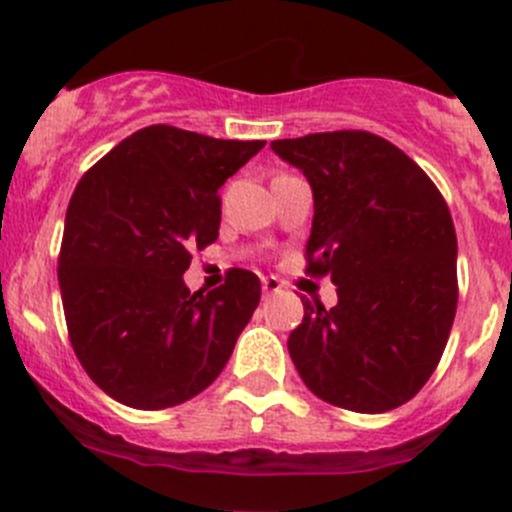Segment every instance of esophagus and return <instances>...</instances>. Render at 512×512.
<instances>
[{
  "instance_id": "esophagus-1",
  "label": "esophagus",
  "mask_w": 512,
  "mask_h": 512,
  "mask_svg": "<svg viewBox=\"0 0 512 512\" xmlns=\"http://www.w3.org/2000/svg\"><path fill=\"white\" fill-rule=\"evenodd\" d=\"M279 289H282V282L277 277H262V292H265V297H272Z\"/></svg>"
}]
</instances>
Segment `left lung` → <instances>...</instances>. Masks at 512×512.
<instances>
[{
    "instance_id": "left-lung-1",
    "label": "left lung",
    "mask_w": 512,
    "mask_h": 512,
    "mask_svg": "<svg viewBox=\"0 0 512 512\" xmlns=\"http://www.w3.org/2000/svg\"><path fill=\"white\" fill-rule=\"evenodd\" d=\"M314 191L306 274L338 304H304L289 355L333 407L380 414L410 402L439 365L459 301L456 230L434 181L363 129L274 139Z\"/></svg>"
}]
</instances>
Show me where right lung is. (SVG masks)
Segmentation results:
<instances>
[{
	"instance_id": "add662e5",
	"label": "right lung",
	"mask_w": 512,
	"mask_h": 512,
	"mask_svg": "<svg viewBox=\"0 0 512 512\" xmlns=\"http://www.w3.org/2000/svg\"><path fill=\"white\" fill-rule=\"evenodd\" d=\"M262 147L149 125L75 186L58 255L63 314L80 365L112 400L166 410L228 363L260 279L230 270L218 289L191 294L184 272L218 240V188Z\"/></svg>"
}]
</instances>
